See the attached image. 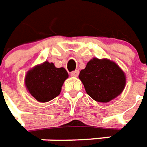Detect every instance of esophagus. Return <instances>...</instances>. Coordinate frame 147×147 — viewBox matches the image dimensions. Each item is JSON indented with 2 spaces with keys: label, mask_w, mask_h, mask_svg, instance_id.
<instances>
[{
  "label": "esophagus",
  "mask_w": 147,
  "mask_h": 147,
  "mask_svg": "<svg viewBox=\"0 0 147 147\" xmlns=\"http://www.w3.org/2000/svg\"><path fill=\"white\" fill-rule=\"evenodd\" d=\"M79 70H76V71H71V76H75V77H76V76H78L79 75Z\"/></svg>",
  "instance_id": "obj_1"
}]
</instances>
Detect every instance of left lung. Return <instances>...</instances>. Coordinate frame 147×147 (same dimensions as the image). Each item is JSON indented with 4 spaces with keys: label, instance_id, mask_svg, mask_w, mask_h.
Here are the masks:
<instances>
[{
    "label": "left lung",
    "instance_id": "1",
    "mask_svg": "<svg viewBox=\"0 0 147 147\" xmlns=\"http://www.w3.org/2000/svg\"><path fill=\"white\" fill-rule=\"evenodd\" d=\"M79 78L86 93L99 102H108L124 90L126 76L117 64L107 58H94L80 71Z\"/></svg>",
    "mask_w": 147,
    "mask_h": 147
}]
</instances>
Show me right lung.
Segmentation results:
<instances>
[{"instance_id":"add662e5","label":"right lung","mask_w":147,"mask_h":147,"mask_svg":"<svg viewBox=\"0 0 147 147\" xmlns=\"http://www.w3.org/2000/svg\"><path fill=\"white\" fill-rule=\"evenodd\" d=\"M68 73L63 67L57 68L45 61L29 70L25 76L28 91L38 102H47L59 95Z\"/></svg>"}]
</instances>
